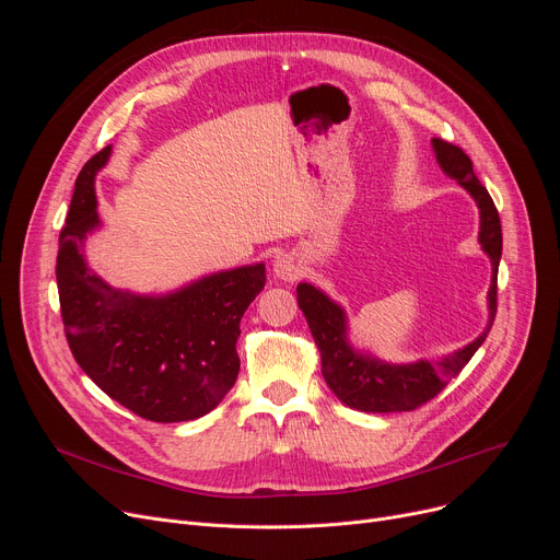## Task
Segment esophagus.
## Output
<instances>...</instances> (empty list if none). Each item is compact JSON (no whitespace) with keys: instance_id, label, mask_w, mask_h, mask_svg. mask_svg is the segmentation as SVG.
<instances>
[{"instance_id":"1","label":"esophagus","mask_w":560,"mask_h":560,"mask_svg":"<svg viewBox=\"0 0 560 560\" xmlns=\"http://www.w3.org/2000/svg\"><path fill=\"white\" fill-rule=\"evenodd\" d=\"M275 275L283 281H295L302 275V262L292 254H281L275 260Z\"/></svg>"}]
</instances>
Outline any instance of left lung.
<instances>
[{
	"instance_id": "1",
	"label": "left lung",
	"mask_w": 560,
	"mask_h": 560,
	"mask_svg": "<svg viewBox=\"0 0 560 560\" xmlns=\"http://www.w3.org/2000/svg\"><path fill=\"white\" fill-rule=\"evenodd\" d=\"M435 161L450 179L469 192L479 209V245L492 265V279L488 288V325L472 342L452 354L438 359H420L413 363H388L361 351L349 342V327L345 308L334 302L327 292L311 283L298 285V302L311 327L313 340L322 357V376L331 393L349 408L363 413H397L413 410L433 399L443 390L450 378L456 376L475 351L486 340L494 311H497V270L502 258V222L494 209V201L477 179L472 161L460 147L440 138L431 140Z\"/></svg>"
}]
</instances>
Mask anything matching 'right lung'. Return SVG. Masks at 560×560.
Instances as JSON below:
<instances>
[{
	"label": "right lung",
	"mask_w": 560,
	"mask_h": 560,
	"mask_svg": "<svg viewBox=\"0 0 560 560\" xmlns=\"http://www.w3.org/2000/svg\"><path fill=\"white\" fill-rule=\"evenodd\" d=\"M110 144L77 176L58 238L56 283L79 368L117 404L152 422L197 420L224 399L241 372V317L265 285V265L206 275L163 295L108 285L88 268V235L102 226L95 176Z\"/></svg>",
	"instance_id": "1"
}]
</instances>
